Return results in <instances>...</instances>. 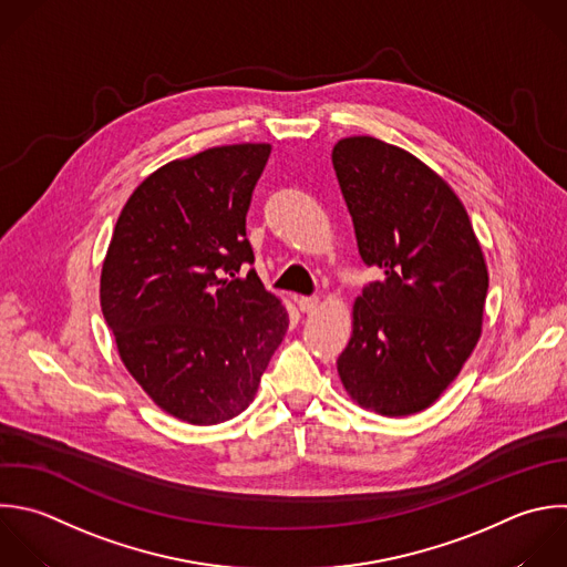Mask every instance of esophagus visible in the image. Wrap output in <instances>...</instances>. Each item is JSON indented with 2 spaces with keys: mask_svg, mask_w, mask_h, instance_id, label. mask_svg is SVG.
<instances>
[{
  "mask_svg": "<svg viewBox=\"0 0 567 567\" xmlns=\"http://www.w3.org/2000/svg\"><path fill=\"white\" fill-rule=\"evenodd\" d=\"M297 306L301 312H315L319 308V299L317 297H299Z\"/></svg>",
  "mask_w": 567,
  "mask_h": 567,
  "instance_id": "1",
  "label": "esophagus"
}]
</instances>
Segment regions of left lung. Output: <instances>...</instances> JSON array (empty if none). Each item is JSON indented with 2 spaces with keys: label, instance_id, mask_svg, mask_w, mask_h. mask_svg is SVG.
<instances>
[{
  "label": "left lung",
  "instance_id": "left-lung-1",
  "mask_svg": "<svg viewBox=\"0 0 567 567\" xmlns=\"http://www.w3.org/2000/svg\"><path fill=\"white\" fill-rule=\"evenodd\" d=\"M332 166L359 255L383 272L354 301L337 370L359 405L408 416L439 399L478 341L483 252L458 197L410 153L348 137L334 146Z\"/></svg>",
  "mask_w": 567,
  "mask_h": 567
}]
</instances>
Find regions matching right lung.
<instances>
[{
    "label": "right lung",
    "mask_w": 567,
    "mask_h": 567,
    "mask_svg": "<svg viewBox=\"0 0 567 567\" xmlns=\"http://www.w3.org/2000/svg\"><path fill=\"white\" fill-rule=\"evenodd\" d=\"M268 144L208 148L162 166L126 202L102 268L120 357L173 416L215 425L244 412L288 330L257 277L246 213Z\"/></svg>",
    "instance_id": "right-lung-1"
}]
</instances>
